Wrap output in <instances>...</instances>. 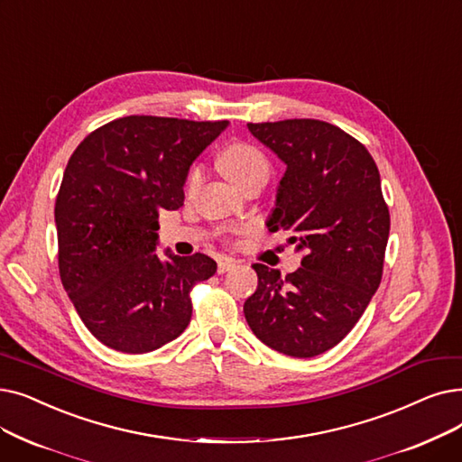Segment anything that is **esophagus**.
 I'll return each mask as SVG.
<instances>
[{
    "label": "esophagus",
    "instance_id": "1",
    "mask_svg": "<svg viewBox=\"0 0 462 462\" xmlns=\"http://www.w3.org/2000/svg\"><path fill=\"white\" fill-rule=\"evenodd\" d=\"M232 268H236V260H232V258H223L218 263V266H217V272L218 273H225V272H228V270H232Z\"/></svg>",
    "mask_w": 462,
    "mask_h": 462
}]
</instances>
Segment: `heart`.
Masks as SVG:
<instances>
[{"label":"heart","instance_id":"b5f03b06","mask_svg":"<svg viewBox=\"0 0 462 462\" xmlns=\"http://www.w3.org/2000/svg\"><path fill=\"white\" fill-rule=\"evenodd\" d=\"M218 166L236 187H242L256 177L268 179L270 175V162L266 154L249 143L228 145L220 152ZM199 181H202V168L194 166L187 177V190H194Z\"/></svg>","mask_w":462,"mask_h":462}]
</instances>
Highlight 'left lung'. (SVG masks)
<instances>
[{"instance_id": "1", "label": "left lung", "mask_w": 462, "mask_h": 462, "mask_svg": "<svg viewBox=\"0 0 462 462\" xmlns=\"http://www.w3.org/2000/svg\"><path fill=\"white\" fill-rule=\"evenodd\" d=\"M247 126L287 164L268 228L289 230L306 256L285 279L253 264L258 287L244 313L260 342L310 358L342 342L368 308L383 275L389 208L372 154L342 128L315 118Z\"/></svg>"}]
</instances>
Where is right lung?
I'll return each mask as SVG.
<instances>
[{
  "instance_id": "right-lung-1",
  "label": "right lung",
  "mask_w": 462,
  "mask_h": 462,
  "mask_svg": "<svg viewBox=\"0 0 462 462\" xmlns=\"http://www.w3.org/2000/svg\"><path fill=\"white\" fill-rule=\"evenodd\" d=\"M226 120L130 115L88 134L73 151L54 220L62 285L104 346L149 353L181 334L190 291L217 272L208 254L160 258V209L183 206L190 164Z\"/></svg>"
}]
</instances>
